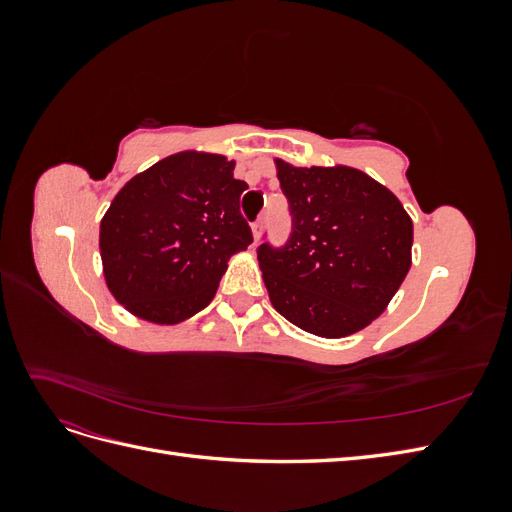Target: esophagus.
<instances>
[{
	"instance_id": "obj_1",
	"label": "esophagus",
	"mask_w": 512,
	"mask_h": 512,
	"mask_svg": "<svg viewBox=\"0 0 512 512\" xmlns=\"http://www.w3.org/2000/svg\"><path fill=\"white\" fill-rule=\"evenodd\" d=\"M262 226H265V222H262V220H258V222L252 224V232H254V239H256V241H258V237H260Z\"/></svg>"
}]
</instances>
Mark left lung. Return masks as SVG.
I'll return each instance as SVG.
<instances>
[{
    "label": "left lung",
    "instance_id": "obj_1",
    "mask_svg": "<svg viewBox=\"0 0 512 512\" xmlns=\"http://www.w3.org/2000/svg\"><path fill=\"white\" fill-rule=\"evenodd\" d=\"M292 232L258 245L273 307L318 337H346L376 320L412 265V220L382 183L350 166L275 160Z\"/></svg>",
    "mask_w": 512,
    "mask_h": 512
}]
</instances>
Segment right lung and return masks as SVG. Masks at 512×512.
Listing matches in <instances>:
<instances>
[{
    "label": "right lung",
    "mask_w": 512,
    "mask_h": 512,
    "mask_svg": "<svg viewBox=\"0 0 512 512\" xmlns=\"http://www.w3.org/2000/svg\"><path fill=\"white\" fill-rule=\"evenodd\" d=\"M218 153L181 151L132 177L100 224L104 280L130 314L177 324L215 297L252 230L239 211L245 181Z\"/></svg>",
    "instance_id": "add662e5"
}]
</instances>
